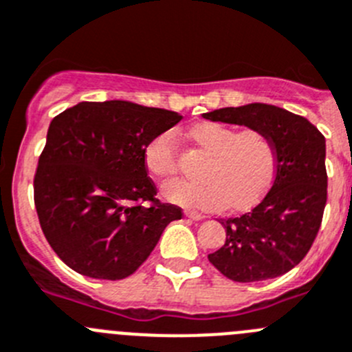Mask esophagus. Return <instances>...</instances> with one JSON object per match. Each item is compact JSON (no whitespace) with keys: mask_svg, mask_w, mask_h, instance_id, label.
<instances>
[{"mask_svg":"<svg viewBox=\"0 0 352 352\" xmlns=\"http://www.w3.org/2000/svg\"><path fill=\"white\" fill-rule=\"evenodd\" d=\"M185 216H186V217H190V219H193V221H200V219H204L202 214L197 212V210H185Z\"/></svg>","mask_w":352,"mask_h":352,"instance_id":"1","label":"esophagus"}]
</instances>
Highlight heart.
Returning a JSON list of instances; mask_svg holds the SVG:
<instances>
[{"label":"heart","mask_w":352,"mask_h":352,"mask_svg":"<svg viewBox=\"0 0 352 352\" xmlns=\"http://www.w3.org/2000/svg\"><path fill=\"white\" fill-rule=\"evenodd\" d=\"M188 135L209 153L200 169L202 182L169 183L164 186L167 200L190 209L216 210L228 206L242 210L266 195L278 167V148L270 133L207 120L193 126ZM145 167L160 182L178 174L179 148L173 129L160 131L146 143Z\"/></svg>","instance_id":"1"}]
</instances>
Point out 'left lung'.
<instances>
[{
    "instance_id": "obj_1",
    "label": "left lung",
    "mask_w": 352,
    "mask_h": 352,
    "mask_svg": "<svg viewBox=\"0 0 352 352\" xmlns=\"http://www.w3.org/2000/svg\"><path fill=\"white\" fill-rule=\"evenodd\" d=\"M206 119L261 128L273 136L278 167L270 192L249 212L223 219L226 242L209 261L233 282L282 276L309 252L327 206L324 136L304 117L266 103L224 107Z\"/></svg>"
}]
</instances>
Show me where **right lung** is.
I'll return each mask as SVG.
<instances>
[{
	"mask_svg": "<svg viewBox=\"0 0 352 352\" xmlns=\"http://www.w3.org/2000/svg\"><path fill=\"white\" fill-rule=\"evenodd\" d=\"M182 116L131 102H81L50 122L34 174L46 240L74 271L122 280L152 254L182 207L160 202L145 146Z\"/></svg>",
	"mask_w": 352,
	"mask_h": 352,
	"instance_id": "add662e5",
	"label": "right lung"
}]
</instances>
